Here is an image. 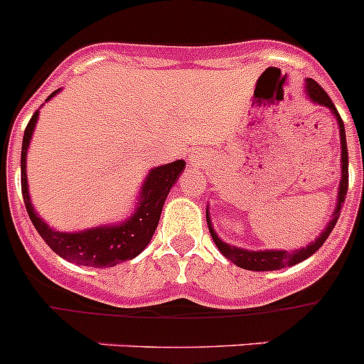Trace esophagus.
<instances>
[{"instance_id": "34e87169", "label": "esophagus", "mask_w": 364, "mask_h": 364, "mask_svg": "<svg viewBox=\"0 0 364 364\" xmlns=\"http://www.w3.org/2000/svg\"><path fill=\"white\" fill-rule=\"evenodd\" d=\"M189 162H191L193 168H200V166H202V160H200L198 156H193V159L189 160Z\"/></svg>"}]
</instances>
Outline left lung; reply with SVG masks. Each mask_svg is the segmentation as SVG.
<instances>
[{
  "label": "left lung",
  "instance_id": "8db88e82",
  "mask_svg": "<svg viewBox=\"0 0 364 364\" xmlns=\"http://www.w3.org/2000/svg\"><path fill=\"white\" fill-rule=\"evenodd\" d=\"M305 92L309 95L312 102L316 105L326 106L330 112L334 113V117L338 119L339 124V136H341V182H339L338 189V204H336L334 213H332V220L326 223V228L323 229L321 235L314 240L312 243H309L306 247L296 249V251H247V249L235 247V245H229V243L222 242L216 235V231L213 229L211 216H209V209H205V220H208V228L211 232L213 240H215L216 247L222 252L229 262H232L235 265L242 267V269H247V271H278V269H285V267L296 265V263L303 262L309 256L314 255L319 247H321L325 240L328 238L334 225L338 223L339 215H341V204L345 202L346 191H348V149H346V135H345V126H343L341 117H339L338 109H336L334 102L330 101V97L326 95L325 90L314 81V79H306L305 81Z\"/></svg>",
  "mask_w": 364,
  "mask_h": 364
}]
</instances>
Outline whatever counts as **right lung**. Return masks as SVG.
I'll use <instances>...</instances> for the list:
<instances>
[{"instance_id":"1","label":"right lung","mask_w":364,"mask_h":364,"mask_svg":"<svg viewBox=\"0 0 364 364\" xmlns=\"http://www.w3.org/2000/svg\"><path fill=\"white\" fill-rule=\"evenodd\" d=\"M58 92L50 93L46 101H50ZM38 117L39 109L28 121L21 146V193L23 200H25V208L28 211L30 220L34 223L36 231L41 235V238L45 240L46 245L53 252H58L61 258L77 263V265L113 267L117 263L128 262V259H133L135 256L141 255L151 240L156 225H159L160 213L164 208L169 189L173 188L180 173L184 171V160H175L169 164L159 166L148 173L146 182L142 184L135 213L124 222L77 232L53 231L52 228L46 225L45 220L39 218L38 213L32 208L28 196V182H26V151H28L30 139L34 133Z\"/></svg>"}]
</instances>
